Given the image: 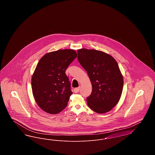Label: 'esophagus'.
<instances>
[{
	"label": "esophagus",
	"mask_w": 155,
	"mask_h": 155,
	"mask_svg": "<svg viewBox=\"0 0 155 155\" xmlns=\"http://www.w3.org/2000/svg\"><path fill=\"white\" fill-rule=\"evenodd\" d=\"M80 87L76 88H75L74 89V92H75V93H77V92H78L80 91Z\"/></svg>",
	"instance_id": "34e87169"
}]
</instances>
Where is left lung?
<instances>
[{"mask_svg":"<svg viewBox=\"0 0 155 155\" xmlns=\"http://www.w3.org/2000/svg\"><path fill=\"white\" fill-rule=\"evenodd\" d=\"M77 53L92 86L87 98L89 108L97 113L109 111L118 103L124 85L117 61L110 55L95 49H81Z\"/></svg>","mask_w":155,"mask_h":155,"instance_id":"8db88e82","label":"left lung"}]
</instances>
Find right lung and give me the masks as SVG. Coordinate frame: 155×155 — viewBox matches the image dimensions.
I'll use <instances>...</instances> for the list:
<instances>
[{
  "label": "right lung",
  "instance_id": "obj_1",
  "mask_svg": "<svg viewBox=\"0 0 155 155\" xmlns=\"http://www.w3.org/2000/svg\"><path fill=\"white\" fill-rule=\"evenodd\" d=\"M77 56L72 49L48 53L40 59L31 79L32 94L39 107L49 114L64 110L73 94L65 73Z\"/></svg>",
  "mask_w": 155,
  "mask_h": 155
}]
</instances>
